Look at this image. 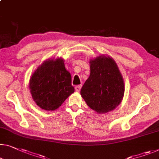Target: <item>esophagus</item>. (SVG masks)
<instances>
[{
  "label": "esophagus",
  "instance_id": "esophagus-1",
  "mask_svg": "<svg viewBox=\"0 0 159 159\" xmlns=\"http://www.w3.org/2000/svg\"><path fill=\"white\" fill-rule=\"evenodd\" d=\"M81 85H77V86L75 87V90H76V92H79L80 91V89H81Z\"/></svg>",
  "mask_w": 159,
  "mask_h": 159
}]
</instances>
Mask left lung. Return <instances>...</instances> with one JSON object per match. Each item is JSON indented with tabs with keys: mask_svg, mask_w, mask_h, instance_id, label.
I'll use <instances>...</instances> for the list:
<instances>
[{
	"mask_svg": "<svg viewBox=\"0 0 159 159\" xmlns=\"http://www.w3.org/2000/svg\"><path fill=\"white\" fill-rule=\"evenodd\" d=\"M90 75L80 94L89 108L104 114L114 110L121 103L124 83L112 57L101 55L89 61Z\"/></svg>",
	"mask_w": 159,
	"mask_h": 159,
	"instance_id": "8db88e82",
	"label": "left lung"
}]
</instances>
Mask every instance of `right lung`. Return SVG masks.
Returning a JSON list of instances; mask_svg holds the SVG:
<instances>
[{
	"label": "right lung",
	"instance_id": "right-lung-1",
	"mask_svg": "<svg viewBox=\"0 0 159 159\" xmlns=\"http://www.w3.org/2000/svg\"><path fill=\"white\" fill-rule=\"evenodd\" d=\"M32 97L38 106L46 111H54L75 92L70 73L65 69L62 58L47 60L30 80Z\"/></svg>",
	"mask_w": 159,
	"mask_h": 159
}]
</instances>
